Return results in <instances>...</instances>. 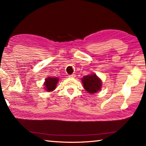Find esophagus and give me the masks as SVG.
<instances>
[{"instance_id": "esophagus-1", "label": "esophagus", "mask_w": 146, "mask_h": 146, "mask_svg": "<svg viewBox=\"0 0 146 146\" xmlns=\"http://www.w3.org/2000/svg\"><path fill=\"white\" fill-rule=\"evenodd\" d=\"M68 76L70 78H75L76 77V75H75V74H72V75H69Z\"/></svg>"}]
</instances>
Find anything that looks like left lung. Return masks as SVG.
Instances as JSON below:
<instances>
[{
  "instance_id": "obj_1",
  "label": "left lung",
  "mask_w": 146,
  "mask_h": 146,
  "mask_svg": "<svg viewBox=\"0 0 146 146\" xmlns=\"http://www.w3.org/2000/svg\"><path fill=\"white\" fill-rule=\"evenodd\" d=\"M86 91L92 95L100 91L102 83L101 79L95 73L85 75L81 79Z\"/></svg>"
}]
</instances>
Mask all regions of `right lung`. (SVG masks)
I'll return each instance as SVG.
<instances>
[{
    "mask_svg": "<svg viewBox=\"0 0 146 146\" xmlns=\"http://www.w3.org/2000/svg\"><path fill=\"white\" fill-rule=\"evenodd\" d=\"M59 78L58 77H47L44 82V88L48 92H51L56 88V85L58 83Z\"/></svg>",
    "mask_w": 146,
    "mask_h": 146,
    "instance_id": "add662e5",
    "label": "right lung"
}]
</instances>
